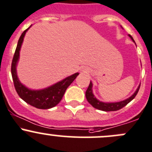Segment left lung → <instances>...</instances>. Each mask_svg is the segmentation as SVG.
I'll list each match as a JSON object with an SVG mask.
<instances>
[{"mask_svg": "<svg viewBox=\"0 0 152 152\" xmlns=\"http://www.w3.org/2000/svg\"><path fill=\"white\" fill-rule=\"evenodd\" d=\"M129 37L134 41L132 35H129ZM140 87V85H139V87L137 88V91H135V93L132 96L129 97L127 99L124 100V101L119 102L105 103L99 101V100H97L96 99V97L94 96V94H93L92 93V83H91V82H90V85L89 86H88V89H87L86 92H85V96H86V99L87 100H88V102H89L93 107H95V108L99 109V110H104V111H115V110H120V109L123 108V107H125L128 103H129L132 99H134V97L136 96L138 91H139Z\"/></svg>", "mask_w": 152, "mask_h": 152, "instance_id": "1", "label": "left lung"}]
</instances>
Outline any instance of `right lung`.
I'll list each match as a JSON object with an SVG mask.
<instances>
[{
    "label": "right lung",
    "mask_w": 152,
    "mask_h": 152,
    "mask_svg": "<svg viewBox=\"0 0 152 152\" xmlns=\"http://www.w3.org/2000/svg\"><path fill=\"white\" fill-rule=\"evenodd\" d=\"M29 28L23 31V33L19 38L17 48H16L14 56H13L11 66V73L13 83H14V86L17 94L26 103L39 109L51 108L60 102L67 88L77 77L79 73L68 76L61 82L48 88L40 90V91H32V90L28 89L27 88L23 86L19 82L18 78L17 76L16 64H17L18 60L19 58V51H20V47H21L22 42H23V37Z\"/></svg>",
    "instance_id": "add662e5"
}]
</instances>
